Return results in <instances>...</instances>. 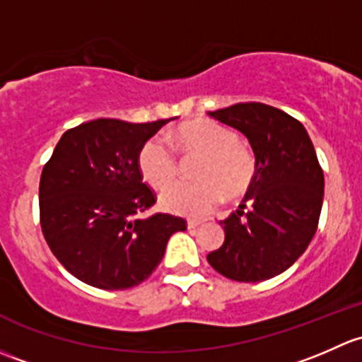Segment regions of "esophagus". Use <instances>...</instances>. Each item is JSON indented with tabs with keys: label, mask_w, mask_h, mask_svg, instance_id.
Masks as SVG:
<instances>
[{
	"label": "esophagus",
	"mask_w": 362,
	"mask_h": 362,
	"mask_svg": "<svg viewBox=\"0 0 362 362\" xmlns=\"http://www.w3.org/2000/svg\"><path fill=\"white\" fill-rule=\"evenodd\" d=\"M200 223L202 221H199V219H188V228H197Z\"/></svg>",
	"instance_id": "34e87169"
}]
</instances>
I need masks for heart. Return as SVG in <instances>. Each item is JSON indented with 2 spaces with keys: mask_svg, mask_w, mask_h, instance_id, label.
I'll list each match as a JSON object with an SVG mask.
<instances>
[{
  "mask_svg": "<svg viewBox=\"0 0 362 362\" xmlns=\"http://www.w3.org/2000/svg\"><path fill=\"white\" fill-rule=\"evenodd\" d=\"M170 146L182 158H199L193 180L177 182L160 195V204L174 214L199 218L226 200L247 195L258 176V160L237 132L209 118H197L174 129L167 136ZM137 169L144 182L155 189L169 186L177 176V160L158 137L146 141L137 155Z\"/></svg>",
  "mask_w": 362,
  "mask_h": 362,
  "instance_id": "obj_1",
  "label": "heart"
}]
</instances>
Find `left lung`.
<instances>
[{"label":"left lung","mask_w":362,"mask_h":362,"mask_svg":"<svg viewBox=\"0 0 362 362\" xmlns=\"http://www.w3.org/2000/svg\"><path fill=\"white\" fill-rule=\"evenodd\" d=\"M209 115L247 137L258 176L240 211L221 221L225 242L207 262L232 281H267L288 270L317 230L324 174L314 144L296 118L262 103Z\"/></svg>","instance_id":"8db88e82"}]
</instances>
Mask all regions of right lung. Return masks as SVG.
I'll use <instances>...</instances> for the list:
<instances>
[{"label": "right lung", "instance_id": "add662e5", "mask_svg": "<svg viewBox=\"0 0 362 362\" xmlns=\"http://www.w3.org/2000/svg\"><path fill=\"white\" fill-rule=\"evenodd\" d=\"M129 124L99 118L62 134L40 177V225L62 267L94 288L117 291L146 281L182 218L132 219L156 202L143 182L137 155L170 122Z\"/></svg>", "mask_w": 362, "mask_h": 362}]
</instances>
